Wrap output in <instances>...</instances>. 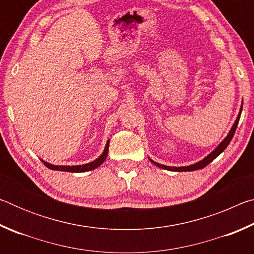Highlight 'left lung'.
I'll return each instance as SVG.
<instances>
[{
  "mask_svg": "<svg viewBox=\"0 0 254 254\" xmlns=\"http://www.w3.org/2000/svg\"><path fill=\"white\" fill-rule=\"evenodd\" d=\"M241 112H242V106H241V110H240V113L238 115V119L235 120V123L233 124V127H232L231 131H230L229 134H227V136L225 137L224 140L222 141V142L220 143V145H218V147L215 149L212 153H209L207 157L204 158L203 160H200L199 162L194 163V165H191V166H187V167H169V166L160 165V163L153 161V160H151V159H150V161H151L153 165H156L157 167H159V168H162V169H166V170H171V171H192V170H199L201 168H204V167L209 165V163L212 162L217 156H220V154L226 149L227 145L230 144L232 137H233L234 133H235L236 127H238V124H239V121H240V117H241Z\"/></svg>",
  "mask_w": 254,
  "mask_h": 254,
  "instance_id": "8db88e82",
  "label": "left lung"
}]
</instances>
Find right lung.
I'll use <instances>...</instances> for the list:
<instances>
[{"label": "right lung", "instance_id": "1", "mask_svg": "<svg viewBox=\"0 0 254 254\" xmlns=\"http://www.w3.org/2000/svg\"><path fill=\"white\" fill-rule=\"evenodd\" d=\"M109 144L110 141H107L104 152H103L100 157H98L96 160H94L89 163H86V165H80V166H54L50 165L48 162L44 161V165L48 167L49 169L53 170H59V171H68V173H85V171H89L97 168L98 166H101L107 157V153H109Z\"/></svg>", "mask_w": 254, "mask_h": 254}]
</instances>
